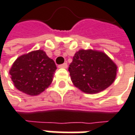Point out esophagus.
I'll use <instances>...</instances> for the list:
<instances>
[{
	"instance_id": "esophagus-1",
	"label": "esophagus",
	"mask_w": 135,
	"mask_h": 135,
	"mask_svg": "<svg viewBox=\"0 0 135 135\" xmlns=\"http://www.w3.org/2000/svg\"><path fill=\"white\" fill-rule=\"evenodd\" d=\"M58 68H68V64L67 63H64L62 64L58 65Z\"/></svg>"
}]
</instances>
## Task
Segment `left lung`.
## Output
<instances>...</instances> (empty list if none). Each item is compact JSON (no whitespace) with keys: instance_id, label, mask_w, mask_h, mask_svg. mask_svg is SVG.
<instances>
[{"instance_id":"obj_1","label":"left lung","mask_w":135,"mask_h":135,"mask_svg":"<svg viewBox=\"0 0 135 135\" xmlns=\"http://www.w3.org/2000/svg\"><path fill=\"white\" fill-rule=\"evenodd\" d=\"M68 71L77 88L94 94L104 91L114 81L117 66L103 52L80 50L74 54Z\"/></svg>"}]
</instances>
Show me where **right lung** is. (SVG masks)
Segmentation results:
<instances>
[{
  "instance_id": "add662e5",
  "label": "right lung",
  "mask_w": 135,
  "mask_h": 135,
  "mask_svg": "<svg viewBox=\"0 0 135 135\" xmlns=\"http://www.w3.org/2000/svg\"><path fill=\"white\" fill-rule=\"evenodd\" d=\"M56 69L53 60L38 50L19 57L10 74L17 89L29 95H37L51 84Z\"/></svg>"
}]
</instances>
